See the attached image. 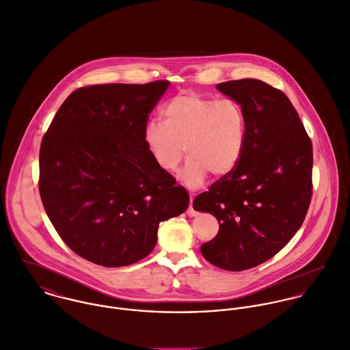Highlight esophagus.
Instances as JSON below:
<instances>
[{"mask_svg":"<svg viewBox=\"0 0 350 350\" xmlns=\"http://www.w3.org/2000/svg\"><path fill=\"white\" fill-rule=\"evenodd\" d=\"M187 213H188V216H196L198 215V211L193 208V199L191 198V200H189V208L187 211Z\"/></svg>","mask_w":350,"mask_h":350,"instance_id":"obj_1","label":"esophagus"}]
</instances>
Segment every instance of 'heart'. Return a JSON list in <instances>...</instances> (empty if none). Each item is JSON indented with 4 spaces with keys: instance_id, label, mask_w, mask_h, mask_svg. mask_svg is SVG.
<instances>
[{
    "instance_id": "obj_1",
    "label": "heart",
    "mask_w": 350,
    "mask_h": 350,
    "mask_svg": "<svg viewBox=\"0 0 350 350\" xmlns=\"http://www.w3.org/2000/svg\"><path fill=\"white\" fill-rule=\"evenodd\" d=\"M162 115L163 122L150 120L143 133L162 170H176L187 151L181 180L199 188L208 174L224 177L237 167L247 138V116L237 100L183 93L163 107Z\"/></svg>"
}]
</instances>
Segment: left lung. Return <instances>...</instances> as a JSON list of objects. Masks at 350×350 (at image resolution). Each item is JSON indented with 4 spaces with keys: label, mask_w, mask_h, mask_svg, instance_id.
I'll use <instances>...</instances> for the list:
<instances>
[{
    "label": "left lung",
    "mask_w": 350,
    "mask_h": 350,
    "mask_svg": "<svg viewBox=\"0 0 350 350\" xmlns=\"http://www.w3.org/2000/svg\"><path fill=\"white\" fill-rule=\"evenodd\" d=\"M216 88L247 116V138L237 167L196 196L219 232L202 245L203 257L231 272L254 268L291 241L312 195V144L289 98L264 81L243 78Z\"/></svg>",
    "instance_id": "left-lung-1"
}]
</instances>
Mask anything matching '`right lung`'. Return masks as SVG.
Returning <instances> with one entry per match:
<instances>
[{"label":"right lung","instance_id":"right-lung-1","mask_svg":"<svg viewBox=\"0 0 350 350\" xmlns=\"http://www.w3.org/2000/svg\"><path fill=\"white\" fill-rule=\"evenodd\" d=\"M169 83L79 88L43 137L42 203L62 241L93 264L138 262L155 247L159 223L188 208L185 188L155 163L143 138Z\"/></svg>","mask_w":350,"mask_h":350}]
</instances>
